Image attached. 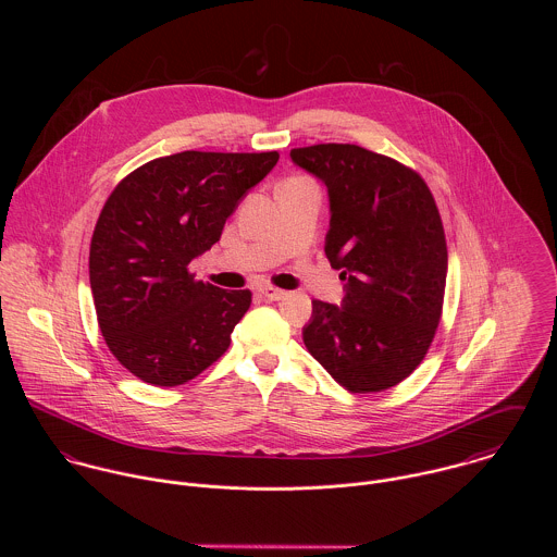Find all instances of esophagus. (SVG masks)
I'll use <instances>...</instances> for the list:
<instances>
[{"label": "esophagus", "mask_w": 557, "mask_h": 557, "mask_svg": "<svg viewBox=\"0 0 557 557\" xmlns=\"http://www.w3.org/2000/svg\"><path fill=\"white\" fill-rule=\"evenodd\" d=\"M259 292H261V296L268 298V300H283V298L287 296V292H283V289L274 287V285H263Z\"/></svg>", "instance_id": "esophagus-1"}]
</instances>
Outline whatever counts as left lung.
<instances>
[{
	"label": "left lung",
	"instance_id": "obj_1",
	"mask_svg": "<svg viewBox=\"0 0 557 557\" xmlns=\"http://www.w3.org/2000/svg\"><path fill=\"white\" fill-rule=\"evenodd\" d=\"M330 195L325 257L345 281L341 307L313 300L311 356L345 391L384 393L424 360L442 319L448 248L418 171L351 144L294 148Z\"/></svg>",
	"mask_w": 557,
	"mask_h": 557
}]
</instances>
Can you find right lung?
I'll return each mask as SVG.
<instances>
[{"mask_svg":"<svg viewBox=\"0 0 557 557\" xmlns=\"http://www.w3.org/2000/svg\"><path fill=\"white\" fill-rule=\"evenodd\" d=\"M276 160L186 150L137 166L104 201L89 244L96 318L109 351L141 382L182 386L227 351L252 294L197 281L188 263L221 239Z\"/></svg>","mask_w":557,"mask_h":557,"instance_id":"add662e5","label":"right lung"}]
</instances>
